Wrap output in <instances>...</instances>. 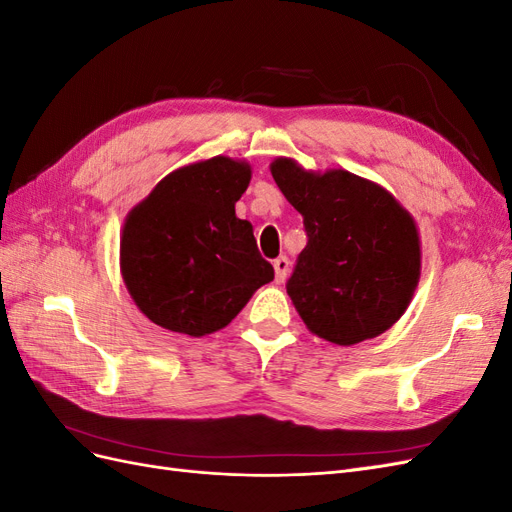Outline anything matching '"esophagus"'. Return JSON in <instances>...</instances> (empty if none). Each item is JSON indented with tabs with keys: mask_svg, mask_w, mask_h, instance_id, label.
<instances>
[{
	"mask_svg": "<svg viewBox=\"0 0 512 512\" xmlns=\"http://www.w3.org/2000/svg\"><path fill=\"white\" fill-rule=\"evenodd\" d=\"M273 269H275V280L284 282L288 277V271H290V260L286 256H277L273 260Z\"/></svg>",
	"mask_w": 512,
	"mask_h": 512,
	"instance_id": "1",
	"label": "esophagus"
}]
</instances>
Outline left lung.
<instances>
[{"instance_id": "obj_1", "label": "left lung", "mask_w": 512, "mask_h": 512, "mask_svg": "<svg viewBox=\"0 0 512 512\" xmlns=\"http://www.w3.org/2000/svg\"><path fill=\"white\" fill-rule=\"evenodd\" d=\"M271 175L303 215L307 245L286 290L307 329L339 346L391 329L421 275V245L408 211L348 170L314 175L280 158Z\"/></svg>"}]
</instances>
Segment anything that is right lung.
I'll list each match as a JSON object with an SVG mask.
<instances>
[{
    "instance_id": "right-lung-1",
    "label": "right lung",
    "mask_w": 512,
    "mask_h": 512,
    "mask_svg": "<svg viewBox=\"0 0 512 512\" xmlns=\"http://www.w3.org/2000/svg\"><path fill=\"white\" fill-rule=\"evenodd\" d=\"M250 177L243 162L211 158L170 173L132 209L121 273L151 322L192 337L213 333L273 280L252 224L235 215Z\"/></svg>"
}]
</instances>
